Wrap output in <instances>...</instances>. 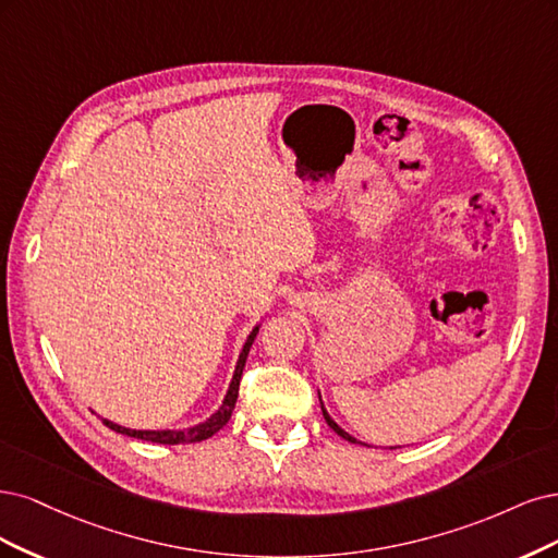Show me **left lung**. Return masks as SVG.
<instances>
[{
  "mask_svg": "<svg viewBox=\"0 0 558 558\" xmlns=\"http://www.w3.org/2000/svg\"><path fill=\"white\" fill-rule=\"evenodd\" d=\"M319 405H322V415H325V420H327V424H329V426H331V428H333V430H336V434H338V436H340V438H345V440H348V442H359V440H356V438H352V436H350V434H348V430H343V428H340V426H338V424H336V422H333V420H331V415H329V412H327V408H325V403H322V397H319ZM362 445H364V442H362Z\"/></svg>",
  "mask_w": 558,
  "mask_h": 558,
  "instance_id": "1",
  "label": "left lung"
}]
</instances>
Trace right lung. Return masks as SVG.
<instances>
[{"label":"right lung","instance_id":"obj_1","mask_svg":"<svg viewBox=\"0 0 558 558\" xmlns=\"http://www.w3.org/2000/svg\"><path fill=\"white\" fill-rule=\"evenodd\" d=\"M259 331V325L250 331L245 345L239 354V362H236V368H233V377L229 383V389L225 393V401L222 405L213 412V415L202 422V424H194V426H187V428H161V430H141V428H128V426H120L116 422H109V420H101L106 426H109L111 430H116V434H122V436H130V438H138V440H148V442H159V445H187V442H202L206 438H210L213 434H218V430L229 422L231 412H233V405H236V399H239V385H241V375H243V368H245V359H247V352L250 348H253L255 343V336Z\"/></svg>","mask_w":558,"mask_h":558}]
</instances>
